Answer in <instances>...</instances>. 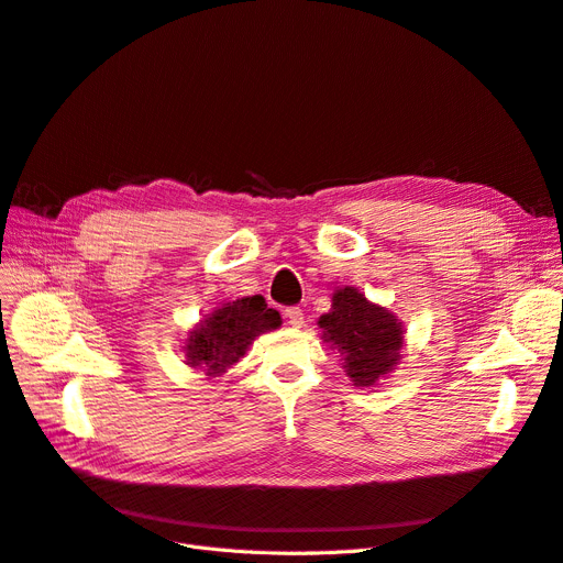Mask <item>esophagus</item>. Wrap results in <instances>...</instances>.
Segmentation results:
<instances>
[{"instance_id": "34e87169", "label": "esophagus", "mask_w": 563, "mask_h": 563, "mask_svg": "<svg viewBox=\"0 0 563 563\" xmlns=\"http://www.w3.org/2000/svg\"><path fill=\"white\" fill-rule=\"evenodd\" d=\"M286 321L288 323H291V327L294 329H300L302 327V323H305V319H302V310L300 308H286Z\"/></svg>"}]
</instances>
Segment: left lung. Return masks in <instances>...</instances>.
<instances>
[{"instance_id": "left-lung-1", "label": "left lung", "mask_w": 563, "mask_h": 563, "mask_svg": "<svg viewBox=\"0 0 563 563\" xmlns=\"http://www.w3.org/2000/svg\"><path fill=\"white\" fill-rule=\"evenodd\" d=\"M323 343L343 356L356 387H373L401 360L404 329L387 308L373 305L354 286L335 288L331 310L319 317Z\"/></svg>"}]
</instances>
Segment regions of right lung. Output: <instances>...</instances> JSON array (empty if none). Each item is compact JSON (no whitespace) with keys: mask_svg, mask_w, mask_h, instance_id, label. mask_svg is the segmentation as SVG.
<instances>
[{"mask_svg":"<svg viewBox=\"0 0 563 563\" xmlns=\"http://www.w3.org/2000/svg\"><path fill=\"white\" fill-rule=\"evenodd\" d=\"M282 327L277 310L267 308L263 296H246L225 302L187 333L185 356L192 368H203L209 378L220 376L242 360L255 335Z\"/></svg>","mask_w":563,"mask_h":563,"instance_id":"obj_1","label":"right lung"}]
</instances>
